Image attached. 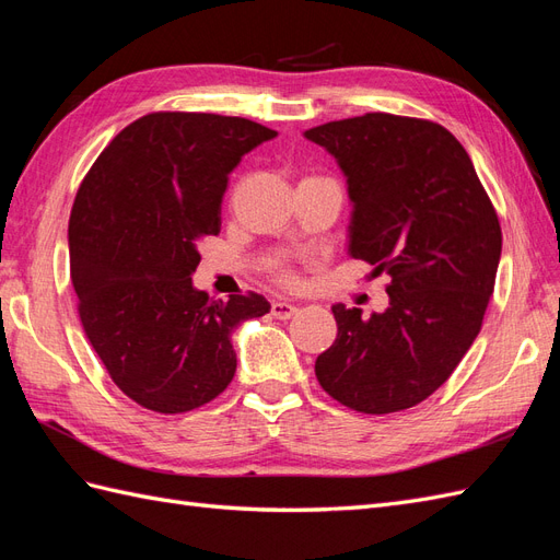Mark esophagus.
I'll return each instance as SVG.
<instances>
[{"label":"esophagus","mask_w":560,"mask_h":560,"mask_svg":"<svg viewBox=\"0 0 560 560\" xmlns=\"http://www.w3.org/2000/svg\"><path fill=\"white\" fill-rule=\"evenodd\" d=\"M299 313V308L290 301H273V306H270V315L278 317V319H290Z\"/></svg>","instance_id":"1"}]
</instances>
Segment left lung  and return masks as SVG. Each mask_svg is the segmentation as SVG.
Here are the masks:
<instances>
[{
	"label": "left lung",
	"instance_id": "obj_1",
	"mask_svg": "<svg viewBox=\"0 0 560 560\" xmlns=\"http://www.w3.org/2000/svg\"><path fill=\"white\" fill-rule=\"evenodd\" d=\"M341 167L348 254L393 278L383 313L331 306L336 341L315 376L360 413H395L442 387L479 336L502 231L471 159L422 118L371 112L303 132Z\"/></svg>",
	"mask_w": 560,
	"mask_h": 560
}]
</instances>
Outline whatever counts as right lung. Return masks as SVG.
<instances>
[{
  "instance_id": "obj_1",
  "label": "right lung",
  "mask_w": 560,
  "mask_h": 560,
  "mask_svg": "<svg viewBox=\"0 0 560 560\" xmlns=\"http://www.w3.org/2000/svg\"><path fill=\"white\" fill-rule=\"evenodd\" d=\"M276 130L249 118L156 112L124 128L83 179L70 217V273L91 346L121 393L184 413L235 374L233 331L261 294L194 287L198 245L217 235L229 175Z\"/></svg>"
}]
</instances>
